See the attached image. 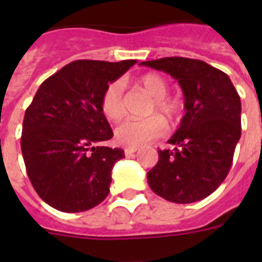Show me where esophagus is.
Returning <instances> with one entry per match:
<instances>
[{
    "mask_svg": "<svg viewBox=\"0 0 262 262\" xmlns=\"http://www.w3.org/2000/svg\"><path fill=\"white\" fill-rule=\"evenodd\" d=\"M139 148L137 147H125V155L126 156H130L132 154H135Z\"/></svg>",
    "mask_w": 262,
    "mask_h": 262,
    "instance_id": "1",
    "label": "esophagus"
}]
</instances>
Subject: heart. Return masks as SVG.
Instances as JSON below:
<instances>
[{
	"mask_svg": "<svg viewBox=\"0 0 262 262\" xmlns=\"http://www.w3.org/2000/svg\"><path fill=\"white\" fill-rule=\"evenodd\" d=\"M139 84L151 98L154 104L151 113L158 111L166 118L174 119L179 114L181 104L177 99L167 96L168 84L158 73H147L140 77ZM102 111L110 121H118L125 114L123 106V83L114 81L106 88L102 96ZM166 122L158 115L144 119H126L115 129V137L122 145L139 147L164 135Z\"/></svg>",
	"mask_w": 262,
	"mask_h": 262,
	"instance_id": "obj_1",
	"label": "heart"
}]
</instances>
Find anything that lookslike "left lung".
I'll return each mask as SVG.
<instances>
[{"mask_svg": "<svg viewBox=\"0 0 262 262\" xmlns=\"http://www.w3.org/2000/svg\"><path fill=\"white\" fill-rule=\"evenodd\" d=\"M168 73L183 92L185 115L159 162L147 174L156 194L177 204L205 199L220 186L241 139V98L224 72L200 59L167 57L140 62Z\"/></svg>", "mask_w": 262, "mask_h": 262, "instance_id": "1", "label": "left lung"}]
</instances>
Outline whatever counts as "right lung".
Listing matches in <instances>:
<instances>
[{"label":"right lung","mask_w":262,"mask_h":262,"mask_svg":"<svg viewBox=\"0 0 262 262\" xmlns=\"http://www.w3.org/2000/svg\"><path fill=\"white\" fill-rule=\"evenodd\" d=\"M136 62L73 61L36 91L23 121L21 152L32 186L50 207L88 211L108 194L113 167L125 154L100 145L113 137L102 96Z\"/></svg>","instance_id":"obj_1"}]
</instances>
